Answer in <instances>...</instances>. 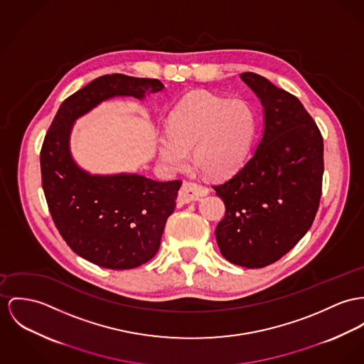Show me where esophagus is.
Returning <instances> with one entry per match:
<instances>
[{"mask_svg":"<svg viewBox=\"0 0 364 364\" xmlns=\"http://www.w3.org/2000/svg\"><path fill=\"white\" fill-rule=\"evenodd\" d=\"M209 193V188L203 184L194 183V181H186L181 187V194L190 200H196L200 196H205Z\"/></svg>","mask_w":364,"mask_h":364,"instance_id":"esophagus-1","label":"esophagus"}]
</instances>
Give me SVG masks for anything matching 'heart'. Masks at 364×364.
I'll return each instance as SVG.
<instances>
[{"label": "heart", "instance_id": "obj_1", "mask_svg": "<svg viewBox=\"0 0 364 364\" xmlns=\"http://www.w3.org/2000/svg\"><path fill=\"white\" fill-rule=\"evenodd\" d=\"M255 129L256 116L247 102L196 91L171 113L159 155L168 168H180L194 149L196 166L206 176L225 177L244 164Z\"/></svg>", "mask_w": 364, "mask_h": 364}]
</instances>
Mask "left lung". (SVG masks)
I'll return each mask as SVG.
<instances>
[{
	"label": "left lung",
	"mask_w": 364,
	"mask_h": 364,
	"mask_svg": "<svg viewBox=\"0 0 364 364\" xmlns=\"http://www.w3.org/2000/svg\"><path fill=\"white\" fill-rule=\"evenodd\" d=\"M241 79L260 98L264 132L250 161L213 186L225 206L215 234L228 262L260 269L291 251L311 227L321 198L324 145L295 95L252 72Z\"/></svg>",
	"instance_id": "left-lung-1"
}]
</instances>
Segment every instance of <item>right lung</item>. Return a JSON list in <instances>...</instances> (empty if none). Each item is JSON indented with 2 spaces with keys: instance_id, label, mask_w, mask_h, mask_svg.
<instances>
[{
  "instance_id": "obj_1",
  "label": "right lung",
  "mask_w": 364,
  "mask_h": 364,
  "mask_svg": "<svg viewBox=\"0 0 364 364\" xmlns=\"http://www.w3.org/2000/svg\"><path fill=\"white\" fill-rule=\"evenodd\" d=\"M162 88L156 79L120 73L101 76L62 102L44 137L41 184L53 220L70 250L100 267L133 269L156 255L181 181L85 173L69 152L72 124L108 98L130 95L142 100L146 90L156 92Z\"/></svg>"
}]
</instances>
